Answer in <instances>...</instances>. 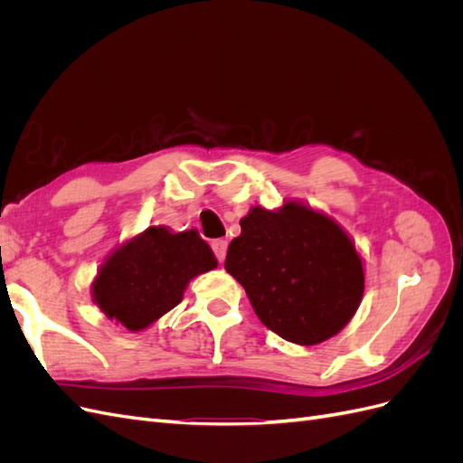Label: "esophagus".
<instances>
[{"mask_svg":"<svg viewBox=\"0 0 463 463\" xmlns=\"http://www.w3.org/2000/svg\"><path fill=\"white\" fill-rule=\"evenodd\" d=\"M213 250H214L218 262H223V259H226V253H228V241L226 240L213 241Z\"/></svg>","mask_w":463,"mask_h":463,"instance_id":"1","label":"esophagus"}]
</instances>
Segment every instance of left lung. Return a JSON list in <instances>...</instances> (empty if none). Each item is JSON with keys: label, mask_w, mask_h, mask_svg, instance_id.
<instances>
[{"label": "left lung", "mask_w": 463, "mask_h": 463, "mask_svg": "<svg viewBox=\"0 0 463 463\" xmlns=\"http://www.w3.org/2000/svg\"><path fill=\"white\" fill-rule=\"evenodd\" d=\"M232 240L226 270L266 328L299 345L338 334L365 291L363 260L340 223L299 201L253 206Z\"/></svg>", "instance_id": "obj_1"}]
</instances>
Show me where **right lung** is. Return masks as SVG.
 I'll return each mask as SVG.
<instances>
[{
	"instance_id": "right-lung-1",
	"label": "right lung",
	"mask_w": 463,
	"mask_h": 463,
	"mask_svg": "<svg viewBox=\"0 0 463 463\" xmlns=\"http://www.w3.org/2000/svg\"><path fill=\"white\" fill-rule=\"evenodd\" d=\"M218 266L197 230L150 226L119 245L98 270L92 301L129 332L148 328L184 299L189 282Z\"/></svg>"
}]
</instances>
